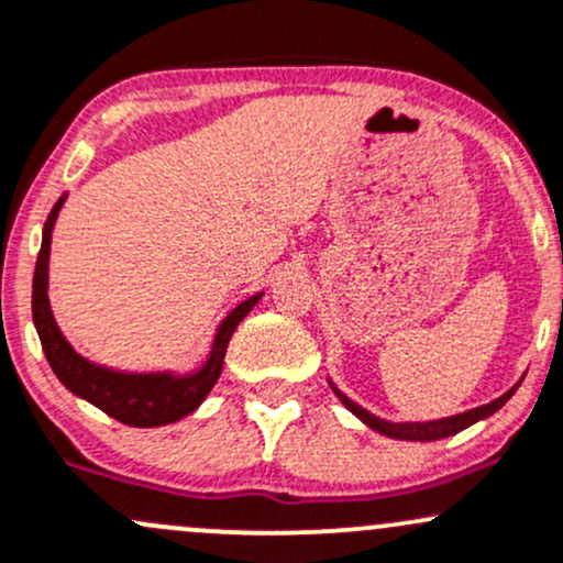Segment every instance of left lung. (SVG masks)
<instances>
[{"label":"left lung","instance_id":"obj_1","mask_svg":"<svg viewBox=\"0 0 563 563\" xmlns=\"http://www.w3.org/2000/svg\"><path fill=\"white\" fill-rule=\"evenodd\" d=\"M518 385H521V382H518ZM518 385L510 387V390L505 393L503 398L492 400V404L478 406V409H471V411H465V413H456V417L432 419V422H387V419H379V417H374V413H368L366 409H363V406L352 404L347 395H344L342 390H336V387H333V385H331V390L336 393V398L342 400V404L347 406V409L355 413V417L361 419V422H366L368 428L376 430V432H382V435L398 438V441H441V438L456 435V432L471 428V424L478 422V419L492 417L494 411L503 409V406L510 400V395L518 390Z\"/></svg>","mask_w":563,"mask_h":563}]
</instances>
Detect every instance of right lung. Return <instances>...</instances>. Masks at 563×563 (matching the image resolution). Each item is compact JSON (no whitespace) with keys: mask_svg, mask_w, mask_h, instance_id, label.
I'll return each instance as SVG.
<instances>
[{"mask_svg":"<svg viewBox=\"0 0 563 563\" xmlns=\"http://www.w3.org/2000/svg\"><path fill=\"white\" fill-rule=\"evenodd\" d=\"M66 195L55 202V208L47 216L45 232H42V249L36 256L34 269V291H31V312H34V325L40 333L42 350H45L47 363L64 382L66 387L88 404L98 406L114 417L117 422L131 424V428H159V424H170L176 419L187 417L206 400L211 387L219 379L221 366H224V352L230 344L234 329L240 320L253 310L262 294L251 296L243 305H238L227 314L224 323L219 325L213 339V350L208 355L206 366L200 372L187 376H173V374H122L111 372V368L96 366V363L85 361L77 355L64 333L55 325V318L51 312V299H47V258H51V238L55 216H58L60 206H64Z\"/></svg>","mask_w":563,"mask_h":563,"instance_id":"right-lung-1","label":"right lung"}]
</instances>
